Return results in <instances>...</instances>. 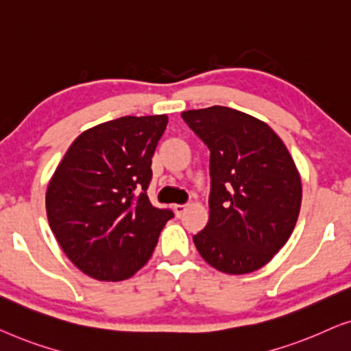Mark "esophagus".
<instances>
[{
  "label": "esophagus",
  "instance_id": "obj_1",
  "mask_svg": "<svg viewBox=\"0 0 351 351\" xmlns=\"http://www.w3.org/2000/svg\"><path fill=\"white\" fill-rule=\"evenodd\" d=\"M186 208H187V205H180V204L173 205V211H175L176 216H181L186 211Z\"/></svg>",
  "mask_w": 351,
  "mask_h": 351
}]
</instances>
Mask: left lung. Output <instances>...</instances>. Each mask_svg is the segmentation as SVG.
<instances>
[{"label": "left lung", "instance_id": "8db88e82", "mask_svg": "<svg viewBox=\"0 0 351 351\" xmlns=\"http://www.w3.org/2000/svg\"><path fill=\"white\" fill-rule=\"evenodd\" d=\"M210 149L208 223L194 235L211 267L243 275L264 267L293 234L302 182L281 138L265 122L226 106L181 112Z\"/></svg>", "mask_w": 351, "mask_h": 351}]
</instances>
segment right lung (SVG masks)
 <instances>
[{
  "label": "right lung",
  "mask_w": 351,
  "mask_h": 351,
  "mask_svg": "<svg viewBox=\"0 0 351 351\" xmlns=\"http://www.w3.org/2000/svg\"><path fill=\"white\" fill-rule=\"evenodd\" d=\"M167 122L165 114L125 116L88 128L49 181V226L68 259L92 278H130L173 218L171 210L152 206L146 194Z\"/></svg>",
  "instance_id": "right-lung-1"
}]
</instances>
